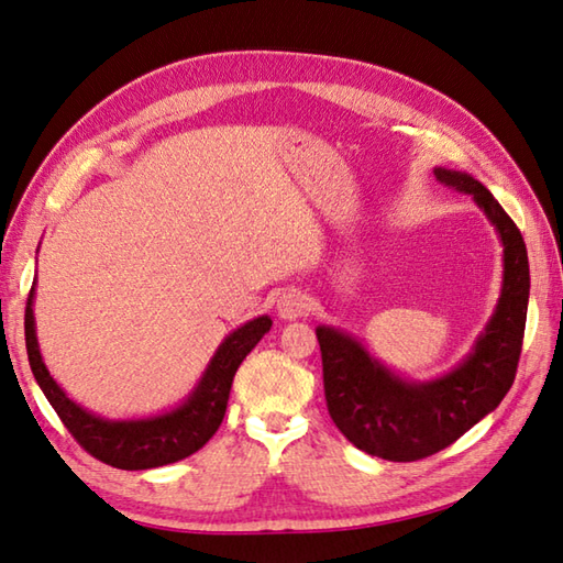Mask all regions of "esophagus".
I'll return each mask as SVG.
<instances>
[{"mask_svg": "<svg viewBox=\"0 0 563 563\" xmlns=\"http://www.w3.org/2000/svg\"><path fill=\"white\" fill-rule=\"evenodd\" d=\"M309 297L300 290H288L278 297V302H275V309H278V317L285 321H292L297 317H305L309 312Z\"/></svg>", "mask_w": 563, "mask_h": 563, "instance_id": "34e87169", "label": "esophagus"}]
</instances>
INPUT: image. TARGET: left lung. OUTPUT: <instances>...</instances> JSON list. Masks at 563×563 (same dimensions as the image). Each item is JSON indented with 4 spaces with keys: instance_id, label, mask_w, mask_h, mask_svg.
<instances>
[{
    "instance_id": "obj_1",
    "label": "left lung",
    "mask_w": 563,
    "mask_h": 563,
    "mask_svg": "<svg viewBox=\"0 0 563 563\" xmlns=\"http://www.w3.org/2000/svg\"><path fill=\"white\" fill-rule=\"evenodd\" d=\"M435 176L472 196L504 246L498 302L472 351L448 373L421 382L387 367L353 333L317 327L333 423L357 450L389 462H413L445 450L504 401L516 379L528 319L530 263L516 222L472 174L435 166Z\"/></svg>"
}]
</instances>
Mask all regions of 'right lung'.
Here are the masks:
<instances>
[{"instance_id":"obj_1","label":"right lung","mask_w":563,"mask_h":563,"mask_svg":"<svg viewBox=\"0 0 563 563\" xmlns=\"http://www.w3.org/2000/svg\"><path fill=\"white\" fill-rule=\"evenodd\" d=\"M33 300L35 280L29 295L23 327H26L31 373L43 389L45 399L51 401L84 450L106 464L130 472L174 464L206 445L222 423L239 365L273 327V319L268 314H261L227 333L218 351L212 353L210 363L202 369L196 387L172 409L140 418H103L71 399L47 369L38 336H35Z\"/></svg>"}]
</instances>
